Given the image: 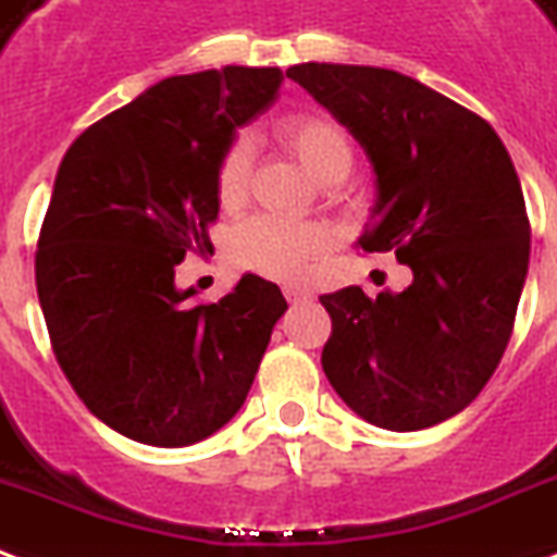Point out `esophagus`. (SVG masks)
Here are the masks:
<instances>
[{"label":"esophagus","instance_id":"obj_1","mask_svg":"<svg viewBox=\"0 0 557 557\" xmlns=\"http://www.w3.org/2000/svg\"><path fill=\"white\" fill-rule=\"evenodd\" d=\"M286 300H289V304H307V300H310V292H304V289H286Z\"/></svg>","mask_w":557,"mask_h":557}]
</instances>
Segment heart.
<instances>
[{
	"label": "heart",
	"mask_w": 557,
	"mask_h": 557,
	"mask_svg": "<svg viewBox=\"0 0 557 557\" xmlns=\"http://www.w3.org/2000/svg\"><path fill=\"white\" fill-rule=\"evenodd\" d=\"M274 141L310 174L312 183L336 185L351 174L354 144L342 123L324 111H295L274 123ZM253 150L247 138H236L218 162L215 191L224 206H238L247 195ZM327 245L315 224H292L283 218L257 215L238 226L233 253L242 265L277 280L298 277L304 262Z\"/></svg>",
	"instance_id": "heart-1"
}]
</instances>
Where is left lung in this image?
<instances>
[{
    "label": "left lung",
    "instance_id": "8db88e82",
    "mask_svg": "<svg viewBox=\"0 0 557 557\" xmlns=\"http://www.w3.org/2000/svg\"><path fill=\"white\" fill-rule=\"evenodd\" d=\"M362 147L372 218L357 238L413 271L405 292L321 295V366L354 413L419 431L460 413L496 372L529 274L520 176L487 121L422 82L360 64L286 70Z\"/></svg>",
    "mask_w": 557,
    "mask_h": 557
}]
</instances>
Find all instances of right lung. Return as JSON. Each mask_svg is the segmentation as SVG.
<instances>
[{
	"instance_id": "add662e5",
	"label": "right lung",
	"mask_w": 557,
	"mask_h": 557,
	"mask_svg": "<svg viewBox=\"0 0 557 557\" xmlns=\"http://www.w3.org/2000/svg\"><path fill=\"white\" fill-rule=\"evenodd\" d=\"M280 82V67L171 76L88 126L61 159L37 298L73 389L135 443L180 448L224 428L286 312L277 283L257 274L200 307L174 283L185 253L212 250L218 162Z\"/></svg>"
}]
</instances>
